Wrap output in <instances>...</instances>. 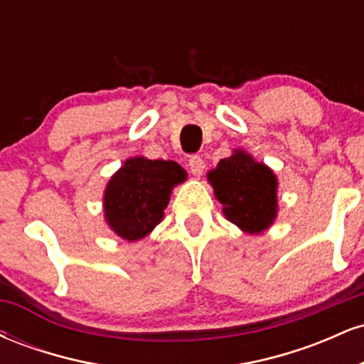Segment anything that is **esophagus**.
<instances>
[{
	"mask_svg": "<svg viewBox=\"0 0 364 364\" xmlns=\"http://www.w3.org/2000/svg\"><path fill=\"white\" fill-rule=\"evenodd\" d=\"M188 168H190V173L193 174V176H202L203 169H205V164H203L202 157L193 156L190 161H188Z\"/></svg>",
	"mask_w": 364,
	"mask_h": 364,
	"instance_id": "esophagus-1",
	"label": "esophagus"
}]
</instances>
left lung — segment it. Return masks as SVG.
<instances>
[{"label":"left lung","mask_w":364,"mask_h":364,"mask_svg":"<svg viewBox=\"0 0 364 364\" xmlns=\"http://www.w3.org/2000/svg\"><path fill=\"white\" fill-rule=\"evenodd\" d=\"M223 214L246 235H262L277 219V176L252 154L235 149L207 173Z\"/></svg>","instance_id":"1"}]
</instances>
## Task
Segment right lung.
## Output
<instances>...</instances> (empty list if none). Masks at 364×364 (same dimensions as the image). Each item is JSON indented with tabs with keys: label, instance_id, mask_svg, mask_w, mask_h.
<instances>
[{
	"label": "right lung",
	"instance_id": "add662e5",
	"mask_svg": "<svg viewBox=\"0 0 364 364\" xmlns=\"http://www.w3.org/2000/svg\"><path fill=\"white\" fill-rule=\"evenodd\" d=\"M186 178V171L174 161L127 159L104 190V220L121 240H144L164 217L173 188Z\"/></svg>",
	"mask_w": 364,
	"mask_h": 364
}]
</instances>
